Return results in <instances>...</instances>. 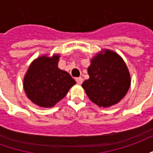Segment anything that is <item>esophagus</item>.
Segmentation results:
<instances>
[{
  "label": "esophagus",
  "mask_w": 153,
  "mask_h": 153,
  "mask_svg": "<svg viewBox=\"0 0 153 153\" xmlns=\"http://www.w3.org/2000/svg\"><path fill=\"white\" fill-rule=\"evenodd\" d=\"M75 80H76L77 83H79V84H81V83H83V78H82V77L76 78V79H75Z\"/></svg>",
  "instance_id": "34e87169"
}]
</instances>
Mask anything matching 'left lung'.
Wrapping results in <instances>:
<instances>
[{"mask_svg":"<svg viewBox=\"0 0 153 153\" xmlns=\"http://www.w3.org/2000/svg\"><path fill=\"white\" fill-rule=\"evenodd\" d=\"M89 79L82 84L90 100L97 106L108 107L119 102L130 86L127 66L118 54L106 50L91 61Z\"/></svg>","mask_w":153,"mask_h":153,"instance_id":"8db88e82","label":"left lung"}]
</instances>
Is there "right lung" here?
<instances>
[{
    "instance_id": "right-lung-1",
    "label": "right lung",
    "mask_w": 153,
    "mask_h": 153,
    "mask_svg": "<svg viewBox=\"0 0 153 153\" xmlns=\"http://www.w3.org/2000/svg\"><path fill=\"white\" fill-rule=\"evenodd\" d=\"M59 56H41L28 68L24 88L32 102L42 107H51L63 98L75 80L58 68Z\"/></svg>"
}]
</instances>
